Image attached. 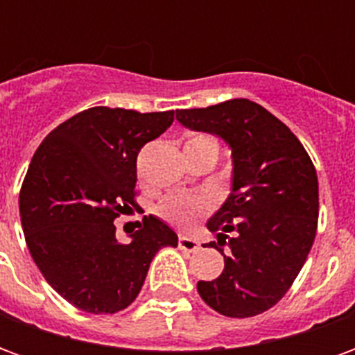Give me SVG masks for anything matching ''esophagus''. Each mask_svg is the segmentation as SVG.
Returning <instances> with one entry per match:
<instances>
[{"instance_id": "34e87169", "label": "esophagus", "mask_w": 355, "mask_h": 355, "mask_svg": "<svg viewBox=\"0 0 355 355\" xmlns=\"http://www.w3.org/2000/svg\"><path fill=\"white\" fill-rule=\"evenodd\" d=\"M178 247H180L182 251L193 253V251L200 249V241H196V239L190 238V236H178Z\"/></svg>"}]
</instances>
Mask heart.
<instances>
[{"label":"heart","instance_id":"heart-1","mask_svg":"<svg viewBox=\"0 0 355 355\" xmlns=\"http://www.w3.org/2000/svg\"><path fill=\"white\" fill-rule=\"evenodd\" d=\"M186 146L190 148H215L218 150V142H216L215 137L211 135H205V132H193L186 140ZM209 209H211V203H209L207 198L203 196H196V193H171L167 198H163L157 207H155V213L162 216L163 220H167L173 226H178V228H186L198 218V216L205 215Z\"/></svg>","mask_w":355,"mask_h":355}]
</instances>
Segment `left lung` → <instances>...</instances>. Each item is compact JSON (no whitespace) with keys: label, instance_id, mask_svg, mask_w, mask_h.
Returning a JSON list of instances; mask_svg holds the SVG:
<instances>
[{"label":"left lung","instance_id":"obj_1","mask_svg":"<svg viewBox=\"0 0 355 355\" xmlns=\"http://www.w3.org/2000/svg\"><path fill=\"white\" fill-rule=\"evenodd\" d=\"M180 123L218 135L232 148V193L213 218L211 247L224 255L213 282L198 293L215 312L253 318L277 304L312 249L320 192L310 155L287 125L261 104L232 98L207 108L177 110Z\"/></svg>","mask_w":355,"mask_h":355}]
</instances>
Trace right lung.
<instances>
[{
	"label": "right lung",
	"mask_w": 355,
	"mask_h": 355,
	"mask_svg": "<svg viewBox=\"0 0 355 355\" xmlns=\"http://www.w3.org/2000/svg\"><path fill=\"white\" fill-rule=\"evenodd\" d=\"M175 112L94 106L43 139L20 188L26 245L58 295L89 313H116L142 289L150 262L178 238L144 216L131 241H117L114 220L137 205V157L167 131Z\"/></svg>",
	"instance_id": "1"
}]
</instances>
